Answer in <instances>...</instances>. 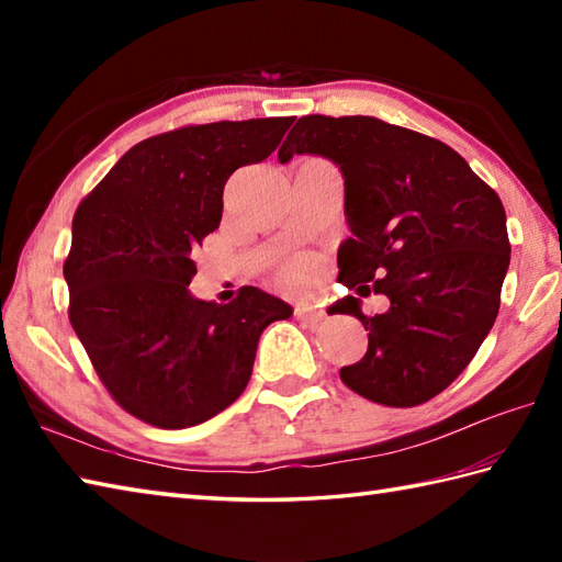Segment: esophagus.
I'll use <instances>...</instances> for the list:
<instances>
[{"mask_svg": "<svg viewBox=\"0 0 562 562\" xmlns=\"http://www.w3.org/2000/svg\"><path fill=\"white\" fill-rule=\"evenodd\" d=\"M294 316L300 318V321H304V324H308V326H318L321 321L326 318V314L321 312V308H316V306H308V304H300L294 308Z\"/></svg>", "mask_w": 562, "mask_h": 562, "instance_id": "obj_1", "label": "esophagus"}]
</instances>
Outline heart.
<instances>
[{
    "mask_svg": "<svg viewBox=\"0 0 562 562\" xmlns=\"http://www.w3.org/2000/svg\"><path fill=\"white\" fill-rule=\"evenodd\" d=\"M314 270H316L314 260H308V258H296V260H292V262H290L288 268L282 270V280L288 282V284H292V288H302V284H306L308 280H312Z\"/></svg>",
    "mask_w": 562,
    "mask_h": 562,
    "instance_id": "1",
    "label": "heart"
}]
</instances>
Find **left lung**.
Masks as SVG:
<instances>
[{
    "instance_id": "left-lung-1",
    "label": "left lung",
    "mask_w": 562,
    "mask_h": 562,
    "mask_svg": "<svg viewBox=\"0 0 562 562\" xmlns=\"http://www.w3.org/2000/svg\"><path fill=\"white\" fill-rule=\"evenodd\" d=\"M326 157L345 178L352 236L338 250V280L357 294H386L364 316L357 296L328 314L369 330L360 362L340 379L360 396L411 408L445 391L491 333L509 268L503 200L445 142L369 115H304L278 151Z\"/></svg>"
}]
</instances>
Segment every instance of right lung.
I'll return each mask as SVG.
<instances>
[{"label":"right lung","mask_w":562,"mask_h":562,"mask_svg":"<svg viewBox=\"0 0 562 562\" xmlns=\"http://www.w3.org/2000/svg\"><path fill=\"white\" fill-rule=\"evenodd\" d=\"M294 117L188 125L127 149L81 200L65 260L69 321L117 405L161 429L241 396L260 333L292 306L258 288L195 300L193 254L222 220L229 176L278 149Z\"/></svg>","instance_id":"add662e5"}]
</instances>
